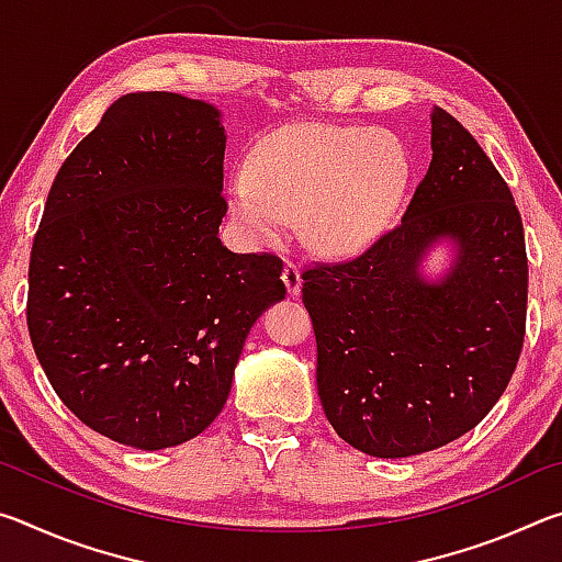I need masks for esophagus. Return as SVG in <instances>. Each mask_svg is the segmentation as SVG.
<instances>
[{
    "label": "esophagus",
    "mask_w": 562,
    "mask_h": 562,
    "mask_svg": "<svg viewBox=\"0 0 562 562\" xmlns=\"http://www.w3.org/2000/svg\"><path fill=\"white\" fill-rule=\"evenodd\" d=\"M282 282H284V288H288L290 297H297L300 288H302V274H300L297 265L284 262V268H282Z\"/></svg>",
    "instance_id": "1"
}]
</instances>
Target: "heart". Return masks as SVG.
<instances>
[{"label": "heart", "instance_id": "1", "mask_svg": "<svg viewBox=\"0 0 562 562\" xmlns=\"http://www.w3.org/2000/svg\"><path fill=\"white\" fill-rule=\"evenodd\" d=\"M412 160L384 128L294 123L255 148L250 170L227 183V203L247 240H288L292 221L322 255H355L392 221L404 201Z\"/></svg>", "mask_w": 562, "mask_h": 562}]
</instances>
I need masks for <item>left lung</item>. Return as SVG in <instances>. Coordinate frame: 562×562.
I'll return each mask as SVG.
<instances>
[{
    "label": "left lung",
    "instance_id": "1",
    "mask_svg": "<svg viewBox=\"0 0 562 562\" xmlns=\"http://www.w3.org/2000/svg\"><path fill=\"white\" fill-rule=\"evenodd\" d=\"M431 166L394 231L359 258L302 272L317 392L335 431L376 459L456 441L516 372L528 260L513 195L451 113L431 111ZM449 244L447 270L423 262Z\"/></svg>",
    "mask_w": 562,
    "mask_h": 562
}]
</instances>
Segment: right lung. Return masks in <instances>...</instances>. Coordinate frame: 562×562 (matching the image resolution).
<instances>
[{
  "mask_svg": "<svg viewBox=\"0 0 562 562\" xmlns=\"http://www.w3.org/2000/svg\"><path fill=\"white\" fill-rule=\"evenodd\" d=\"M225 140L213 103L126 93L64 160L34 237L36 359L69 412L133 449L205 431L252 325L284 300L274 255L217 237Z\"/></svg>",
  "mask_w": 562,
  "mask_h": 562,
  "instance_id": "right-lung-1",
  "label": "right lung"
}]
</instances>
